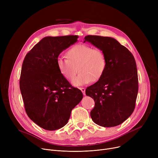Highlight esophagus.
Segmentation results:
<instances>
[{"mask_svg":"<svg viewBox=\"0 0 158 158\" xmlns=\"http://www.w3.org/2000/svg\"><path fill=\"white\" fill-rule=\"evenodd\" d=\"M80 89L81 90V92H82V94H83L84 95H86V94H85L86 89L85 88H80Z\"/></svg>","mask_w":158,"mask_h":158,"instance_id":"1","label":"esophagus"}]
</instances>
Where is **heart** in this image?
Instances as JSON below:
<instances>
[{"instance_id": "obj_1", "label": "heart", "mask_w": 158, "mask_h": 158, "mask_svg": "<svg viewBox=\"0 0 158 158\" xmlns=\"http://www.w3.org/2000/svg\"><path fill=\"white\" fill-rule=\"evenodd\" d=\"M67 57L68 59L63 57L57 58V68L63 77L68 81L73 78L77 71L79 72L72 81L74 86L88 85L92 81L97 82L105 72L106 56L101 49L79 44L69 50Z\"/></svg>"}]
</instances>
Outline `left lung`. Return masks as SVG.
Returning <instances> with one entry per match:
<instances>
[{"mask_svg": "<svg viewBox=\"0 0 158 158\" xmlns=\"http://www.w3.org/2000/svg\"><path fill=\"white\" fill-rule=\"evenodd\" d=\"M86 41L101 49L107 65L100 80L86 89L94 98L90 116L97 125L114 127L127 120L134 111L138 92V79L135 57L129 50L111 37L88 35Z\"/></svg>", "mask_w": 158, "mask_h": 158, "instance_id": "left-lung-1", "label": "left lung"}]
</instances>
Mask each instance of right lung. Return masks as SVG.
I'll return each instance as SVG.
<instances>
[{
  "label": "right lung",
  "mask_w": 158,
  "mask_h": 158,
  "mask_svg": "<svg viewBox=\"0 0 158 158\" xmlns=\"http://www.w3.org/2000/svg\"><path fill=\"white\" fill-rule=\"evenodd\" d=\"M77 38L73 35L45 37L23 60L20 89L25 110L32 121L45 130L64 126L72 110L83 97L80 89L71 88L57 65L60 53Z\"/></svg>",
  "instance_id": "obj_1"
}]
</instances>
